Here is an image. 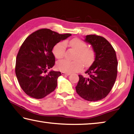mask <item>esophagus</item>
<instances>
[{
  "mask_svg": "<svg viewBox=\"0 0 134 134\" xmlns=\"http://www.w3.org/2000/svg\"><path fill=\"white\" fill-rule=\"evenodd\" d=\"M61 75H67V76H69V75H70V73H65V72H61Z\"/></svg>",
  "mask_w": 134,
  "mask_h": 134,
  "instance_id": "34e87169",
  "label": "esophagus"
}]
</instances>
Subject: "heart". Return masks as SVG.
<instances>
[{"label": "heart", "instance_id": "1", "mask_svg": "<svg viewBox=\"0 0 134 134\" xmlns=\"http://www.w3.org/2000/svg\"><path fill=\"white\" fill-rule=\"evenodd\" d=\"M68 44L76 52L74 61L66 59L59 61L57 63V69L65 73H73L82 69L83 63L85 66H88L93 63L95 58V52L91 48L87 47L84 41L78 38H73L69 41H62L57 43L53 48L52 52L55 57L61 59L64 56L66 45Z\"/></svg>", "mask_w": 134, "mask_h": 134}]
</instances>
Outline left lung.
<instances>
[{"mask_svg":"<svg viewBox=\"0 0 134 134\" xmlns=\"http://www.w3.org/2000/svg\"><path fill=\"white\" fill-rule=\"evenodd\" d=\"M84 41L91 44L95 58L85 71L89 77L79 75L76 91L88 101L100 100L108 94L116 79L118 65L116 53L111 44L100 36L87 35Z\"/></svg>","mask_w":134,"mask_h":134,"instance_id":"obj_1","label":"left lung"}]
</instances>
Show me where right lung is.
<instances>
[{
  "label": "right lung",
  "instance_id": "right-lung-1",
  "mask_svg": "<svg viewBox=\"0 0 134 134\" xmlns=\"http://www.w3.org/2000/svg\"><path fill=\"white\" fill-rule=\"evenodd\" d=\"M70 34H59L41 29L28 36L20 48L16 58L15 74L25 93L35 99H42L55 90L60 71L47 70L55 65L53 47Z\"/></svg>",
  "mask_w": 134,
  "mask_h": 134
}]
</instances>
